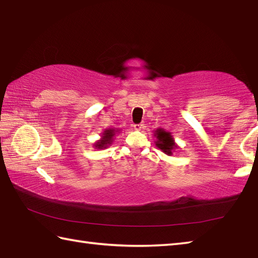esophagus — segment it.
Returning a JSON list of instances; mask_svg holds the SVG:
<instances>
[{
    "instance_id": "34e87169",
    "label": "esophagus",
    "mask_w": 258,
    "mask_h": 258,
    "mask_svg": "<svg viewBox=\"0 0 258 258\" xmlns=\"http://www.w3.org/2000/svg\"><path fill=\"white\" fill-rule=\"evenodd\" d=\"M143 127H144V124H142V123L134 124V128H135L136 131H141Z\"/></svg>"
}]
</instances>
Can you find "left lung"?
Instances as JSON below:
<instances>
[{
    "label": "left lung",
    "instance_id": "obj_1",
    "mask_svg": "<svg viewBox=\"0 0 258 258\" xmlns=\"http://www.w3.org/2000/svg\"><path fill=\"white\" fill-rule=\"evenodd\" d=\"M156 136H157L156 145L158 149H161L164 153H166V154L171 155L172 151L176 147V145L174 143V140L171 136V133L165 132V131L163 130H157Z\"/></svg>",
    "mask_w": 258,
    "mask_h": 258
}]
</instances>
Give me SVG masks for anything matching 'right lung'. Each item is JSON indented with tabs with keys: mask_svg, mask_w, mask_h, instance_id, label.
Instances as JSON below:
<instances>
[{
	"mask_svg": "<svg viewBox=\"0 0 258 258\" xmlns=\"http://www.w3.org/2000/svg\"><path fill=\"white\" fill-rule=\"evenodd\" d=\"M113 136H114V131L113 130H106L103 134L102 140L100 142H97L95 146L98 147V149H104V147H106L107 144L112 143Z\"/></svg>",
	"mask_w": 258,
	"mask_h": 258,
	"instance_id": "right-lung-1",
	"label": "right lung"
}]
</instances>
